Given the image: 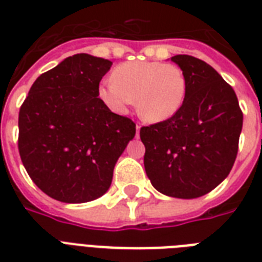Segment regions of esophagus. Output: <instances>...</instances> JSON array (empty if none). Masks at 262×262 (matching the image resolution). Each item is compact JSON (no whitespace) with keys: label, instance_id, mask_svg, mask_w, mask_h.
<instances>
[{"label":"esophagus","instance_id":"obj_1","mask_svg":"<svg viewBox=\"0 0 262 262\" xmlns=\"http://www.w3.org/2000/svg\"><path fill=\"white\" fill-rule=\"evenodd\" d=\"M140 125L139 123H137V125H136V136H137V137H139V133H140Z\"/></svg>","mask_w":262,"mask_h":262}]
</instances>
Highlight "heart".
I'll return each instance as SVG.
<instances>
[{
	"label": "heart",
	"instance_id": "b5f03b06",
	"mask_svg": "<svg viewBox=\"0 0 262 262\" xmlns=\"http://www.w3.org/2000/svg\"><path fill=\"white\" fill-rule=\"evenodd\" d=\"M186 77L177 65L163 62H126L103 81L99 98L110 110L123 114L136 99L137 114L147 122L172 118L186 96Z\"/></svg>",
	"mask_w": 262,
	"mask_h": 262
}]
</instances>
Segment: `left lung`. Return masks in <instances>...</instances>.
Masks as SVG:
<instances>
[{
	"mask_svg": "<svg viewBox=\"0 0 262 262\" xmlns=\"http://www.w3.org/2000/svg\"><path fill=\"white\" fill-rule=\"evenodd\" d=\"M186 77V96L172 118L140 129L144 167L156 190L197 199L231 171L244 114L238 98L217 72L191 55L172 57Z\"/></svg>",
	"mask_w": 262,
	"mask_h": 262,
	"instance_id": "1",
	"label": "left lung"
}]
</instances>
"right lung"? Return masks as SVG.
Segmentation results:
<instances>
[{
  "instance_id": "right-lung-1",
  "label": "right lung",
  "mask_w": 262,
  "mask_h": 262,
  "mask_svg": "<svg viewBox=\"0 0 262 262\" xmlns=\"http://www.w3.org/2000/svg\"><path fill=\"white\" fill-rule=\"evenodd\" d=\"M113 62L68 57L35 80L18 113V152L36 186L62 203H87L108 190L136 123L99 96Z\"/></svg>"
}]
</instances>
